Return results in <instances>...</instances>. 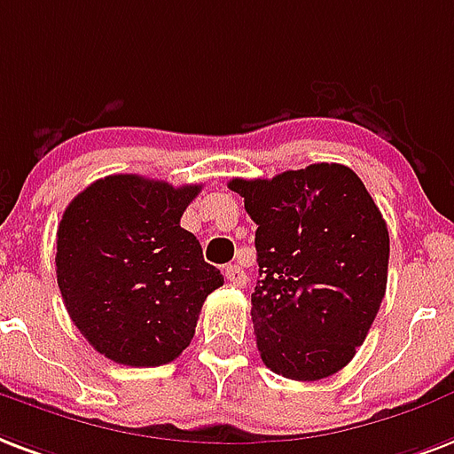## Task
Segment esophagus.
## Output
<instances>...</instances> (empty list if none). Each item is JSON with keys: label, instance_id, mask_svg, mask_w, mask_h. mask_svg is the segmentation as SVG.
Segmentation results:
<instances>
[{"label": "esophagus", "instance_id": "esophagus-1", "mask_svg": "<svg viewBox=\"0 0 454 454\" xmlns=\"http://www.w3.org/2000/svg\"><path fill=\"white\" fill-rule=\"evenodd\" d=\"M223 273H226V278L233 283V286H247V276H245V271H242L238 264H228L226 269H223Z\"/></svg>", "mask_w": 454, "mask_h": 454}]
</instances>
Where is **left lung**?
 Segmentation results:
<instances>
[{
    "label": "left lung",
    "mask_w": 454,
    "mask_h": 454,
    "mask_svg": "<svg viewBox=\"0 0 454 454\" xmlns=\"http://www.w3.org/2000/svg\"><path fill=\"white\" fill-rule=\"evenodd\" d=\"M228 188L257 223L252 324L262 362L293 380L333 376L386 295L390 238L379 207L342 164L233 178Z\"/></svg>",
    "instance_id": "8db88e82"
}]
</instances>
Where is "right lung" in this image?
Returning <instances> with one entry per match:
<instances>
[{
  "instance_id": "add662e5",
  "label": "right lung",
  "mask_w": 454,
  "mask_h": 454,
  "mask_svg": "<svg viewBox=\"0 0 454 454\" xmlns=\"http://www.w3.org/2000/svg\"><path fill=\"white\" fill-rule=\"evenodd\" d=\"M200 190L116 173L75 195L59 221L57 283L68 317L116 364L173 362L192 340L207 295L223 286L181 228Z\"/></svg>"
}]
</instances>
